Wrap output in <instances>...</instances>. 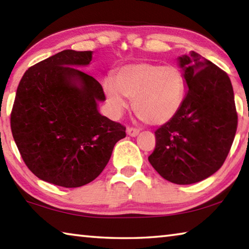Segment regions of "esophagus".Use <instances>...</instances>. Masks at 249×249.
I'll return each mask as SVG.
<instances>
[{"label": "esophagus", "mask_w": 249, "mask_h": 249, "mask_svg": "<svg viewBox=\"0 0 249 249\" xmlns=\"http://www.w3.org/2000/svg\"><path fill=\"white\" fill-rule=\"evenodd\" d=\"M126 133H127L128 136L136 137L137 135L140 134V129H137V128H134V127H127V129H126Z\"/></svg>", "instance_id": "obj_1"}]
</instances>
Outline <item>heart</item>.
<instances>
[{
	"instance_id": "obj_1",
	"label": "heart",
	"mask_w": 249,
	"mask_h": 249,
	"mask_svg": "<svg viewBox=\"0 0 249 249\" xmlns=\"http://www.w3.org/2000/svg\"><path fill=\"white\" fill-rule=\"evenodd\" d=\"M114 81L105 79L103 90L113 113L121 114L133 100L136 114L146 123L161 125L174 119L182 107L185 79L174 65L137 62L122 67Z\"/></svg>"
}]
</instances>
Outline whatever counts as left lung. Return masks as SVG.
<instances>
[{
  "instance_id": "1",
  "label": "left lung",
  "mask_w": 249,
  "mask_h": 249,
  "mask_svg": "<svg viewBox=\"0 0 249 249\" xmlns=\"http://www.w3.org/2000/svg\"><path fill=\"white\" fill-rule=\"evenodd\" d=\"M187 84L182 107L155 132L148 160L163 179L191 184L209 178L224 163L237 128L231 80L195 52L178 57Z\"/></svg>"
}]
</instances>
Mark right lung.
Returning <instances> with one entry per match:
<instances>
[{
	"label": "right lung",
	"instance_id": "add662e5",
	"mask_svg": "<svg viewBox=\"0 0 249 249\" xmlns=\"http://www.w3.org/2000/svg\"><path fill=\"white\" fill-rule=\"evenodd\" d=\"M92 53L62 50L31 67L16 91L11 128L19 154L34 175L59 187L93 181L126 136L123 125L99 112L102 86L77 69Z\"/></svg>",
	"mask_w": 249,
	"mask_h": 249
}]
</instances>
